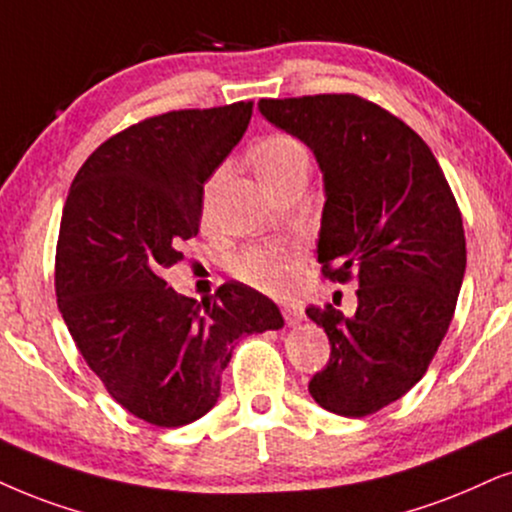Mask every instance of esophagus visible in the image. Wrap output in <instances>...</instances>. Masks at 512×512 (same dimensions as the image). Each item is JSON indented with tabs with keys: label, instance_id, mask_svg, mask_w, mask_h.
<instances>
[{
	"label": "esophagus",
	"instance_id": "esophagus-1",
	"mask_svg": "<svg viewBox=\"0 0 512 512\" xmlns=\"http://www.w3.org/2000/svg\"><path fill=\"white\" fill-rule=\"evenodd\" d=\"M281 312H283V319H286L288 326H297V323L304 321V309L297 307V304H286Z\"/></svg>",
	"mask_w": 512,
	"mask_h": 512
}]
</instances>
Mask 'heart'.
Masks as SVG:
<instances>
[{"label":"heart","instance_id":"b5f03b06","mask_svg":"<svg viewBox=\"0 0 512 512\" xmlns=\"http://www.w3.org/2000/svg\"><path fill=\"white\" fill-rule=\"evenodd\" d=\"M252 165L264 186L271 189L293 172L309 167V151L300 139L290 134H267L252 148ZM234 271L238 278L269 293H281L293 281V262L286 252L276 248H248L238 255Z\"/></svg>","mask_w":512,"mask_h":512}]
</instances>
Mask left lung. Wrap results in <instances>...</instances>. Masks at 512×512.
I'll return each mask as SVG.
<instances>
[{
	"mask_svg": "<svg viewBox=\"0 0 512 512\" xmlns=\"http://www.w3.org/2000/svg\"><path fill=\"white\" fill-rule=\"evenodd\" d=\"M260 111L319 160L323 276L359 283L354 316L307 307L331 342L309 394L338 416H371L423 378L449 331L465 274L461 210L428 144L378 103L314 94L262 99Z\"/></svg>",
	"mask_w": 512,
	"mask_h": 512,
	"instance_id": "8db88e82",
	"label": "left lung"
}]
</instances>
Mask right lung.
I'll use <instances>...</instances> for the list:
<instances>
[{"mask_svg": "<svg viewBox=\"0 0 512 512\" xmlns=\"http://www.w3.org/2000/svg\"><path fill=\"white\" fill-rule=\"evenodd\" d=\"M252 101L153 115L106 139L70 184L56 297L87 366L122 409L179 428L217 404L243 335L276 331L269 297L224 283L198 307L163 274L198 234L203 184L248 129Z\"/></svg>", "mask_w": 512, "mask_h": 512, "instance_id": "obj_1", "label": "right lung"}]
</instances>
